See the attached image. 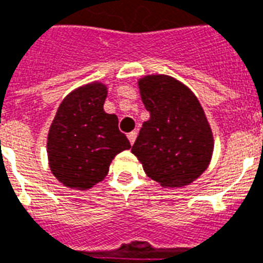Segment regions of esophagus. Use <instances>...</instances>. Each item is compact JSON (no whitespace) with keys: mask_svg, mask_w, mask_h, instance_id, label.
<instances>
[{"mask_svg":"<svg viewBox=\"0 0 263 263\" xmlns=\"http://www.w3.org/2000/svg\"><path fill=\"white\" fill-rule=\"evenodd\" d=\"M136 135H138V132H136V131H132V132H129V134H128V139H129L131 144H134V142H135Z\"/></svg>","mask_w":263,"mask_h":263,"instance_id":"34e87169","label":"esophagus"}]
</instances>
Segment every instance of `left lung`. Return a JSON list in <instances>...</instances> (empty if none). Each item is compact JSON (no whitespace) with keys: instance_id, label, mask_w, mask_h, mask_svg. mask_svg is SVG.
<instances>
[{"instance_id":"8db88e82","label":"left lung","mask_w":263,"mask_h":263,"mask_svg":"<svg viewBox=\"0 0 263 263\" xmlns=\"http://www.w3.org/2000/svg\"><path fill=\"white\" fill-rule=\"evenodd\" d=\"M140 97L150 111L131 152L148 177L162 187H183L206 171L213 134L199 101L179 80L166 75L139 80Z\"/></svg>"}]
</instances>
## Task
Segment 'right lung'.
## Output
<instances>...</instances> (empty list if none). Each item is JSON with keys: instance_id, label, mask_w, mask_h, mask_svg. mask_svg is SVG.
<instances>
[{"instance_id": "right-lung-1", "label": "right lung", "mask_w": 263, "mask_h": 263, "mask_svg": "<svg viewBox=\"0 0 263 263\" xmlns=\"http://www.w3.org/2000/svg\"><path fill=\"white\" fill-rule=\"evenodd\" d=\"M106 86L86 84L68 94L49 129L51 173L65 187L88 190L105 179L111 160L131 147L116 115L103 110Z\"/></svg>"}]
</instances>
